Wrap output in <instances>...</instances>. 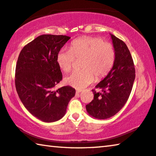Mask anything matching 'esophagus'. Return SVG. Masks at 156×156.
Returning a JSON list of instances; mask_svg holds the SVG:
<instances>
[{
	"mask_svg": "<svg viewBox=\"0 0 156 156\" xmlns=\"http://www.w3.org/2000/svg\"><path fill=\"white\" fill-rule=\"evenodd\" d=\"M82 90L77 89V90H76V94H80V93H81V92H82Z\"/></svg>",
	"mask_w": 156,
	"mask_h": 156,
	"instance_id": "1",
	"label": "esophagus"
}]
</instances>
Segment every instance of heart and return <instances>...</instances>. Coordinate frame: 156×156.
<instances>
[{"instance_id": "b5f03b06", "label": "heart", "mask_w": 156, "mask_h": 156, "mask_svg": "<svg viewBox=\"0 0 156 156\" xmlns=\"http://www.w3.org/2000/svg\"><path fill=\"white\" fill-rule=\"evenodd\" d=\"M76 60H83L82 70L74 72L65 78V82L82 89L94 82L104 79L112 70L116 59L113 45L99 37H84L73 40L69 49H61L57 54V62L65 73L72 70Z\"/></svg>"}]
</instances>
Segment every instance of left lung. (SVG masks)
Returning <instances> with one entry per match:
<instances>
[{
    "mask_svg": "<svg viewBox=\"0 0 156 156\" xmlns=\"http://www.w3.org/2000/svg\"><path fill=\"white\" fill-rule=\"evenodd\" d=\"M111 39L116 52L115 62L110 73L96 86L101 92L92 90L94 99L86 105L90 115L100 119L114 116L123 108L135 79L134 61L127 45L112 34Z\"/></svg>",
    "mask_w": 156,
    "mask_h": 156,
    "instance_id": "left-lung-1",
    "label": "left lung"
}]
</instances>
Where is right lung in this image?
<instances>
[{"label":"right lung","mask_w":156,"mask_h":156,"mask_svg":"<svg viewBox=\"0 0 156 156\" xmlns=\"http://www.w3.org/2000/svg\"><path fill=\"white\" fill-rule=\"evenodd\" d=\"M70 37L44 34L22 49L15 69V87L22 103L30 113L45 122L59 120L75 95L69 86L58 90L62 80L57 54Z\"/></svg>","instance_id":"obj_1"}]
</instances>
